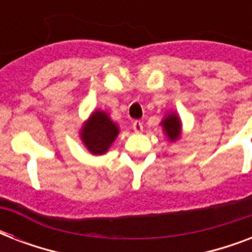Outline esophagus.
Masks as SVG:
<instances>
[{"label": "esophagus", "mask_w": 252, "mask_h": 252, "mask_svg": "<svg viewBox=\"0 0 252 252\" xmlns=\"http://www.w3.org/2000/svg\"><path fill=\"white\" fill-rule=\"evenodd\" d=\"M132 126H133V130L134 132H141L142 130V122H140V120H133V123H132Z\"/></svg>", "instance_id": "obj_1"}]
</instances>
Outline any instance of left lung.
Returning a JSON list of instances; mask_svg holds the SVG:
<instances>
[{"instance_id":"1","label":"left lung","mask_w":252,"mask_h":252,"mask_svg":"<svg viewBox=\"0 0 252 252\" xmlns=\"http://www.w3.org/2000/svg\"><path fill=\"white\" fill-rule=\"evenodd\" d=\"M162 124H163V130L171 141H175L179 138L182 126H180V120L176 115H168L167 118L162 122Z\"/></svg>"}]
</instances>
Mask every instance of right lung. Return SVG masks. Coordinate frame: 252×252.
I'll return each mask as SVG.
<instances>
[{"mask_svg":"<svg viewBox=\"0 0 252 252\" xmlns=\"http://www.w3.org/2000/svg\"><path fill=\"white\" fill-rule=\"evenodd\" d=\"M119 128L103 111H95L82 128L81 137L93 154L106 153L118 136Z\"/></svg>","mask_w":252,"mask_h":252,"instance_id":"1","label":"right lung"}]
</instances>
